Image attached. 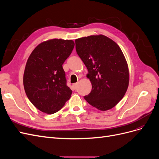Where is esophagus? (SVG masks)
<instances>
[{"instance_id":"1","label":"esophagus","mask_w":159,"mask_h":159,"mask_svg":"<svg viewBox=\"0 0 159 159\" xmlns=\"http://www.w3.org/2000/svg\"><path fill=\"white\" fill-rule=\"evenodd\" d=\"M73 86H74V89H76V88H77V87H78V84H77V83L74 84H73Z\"/></svg>"}]
</instances>
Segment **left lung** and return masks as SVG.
<instances>
[{"instance_id":"1","label":"left lung","mask_w":159,"mask_h":159,"mask_svg":"<svg viewBox=\"0 0 159 159\" xmlns=\"http://www.w3.org/2000/svg\"><path fill=\"white\" fill-rule=\"evenodd\" d=\"M75 42L92 85L85 99L99 110L112 109L124 97L129 81L128 65L121 48L102 34L80 38Z\"/></svg>"}]
</instances>
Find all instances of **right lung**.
I'll list each match as a JSON object with an SVG mask.
<instances>
[{
    "label": "right lung",
    "mask_w": 159,
    "mask_h": 159,
    "mask_svg": "<svg viewBox=\"0 0 159 159\" xmlns=\"http://www.w3.org/2000/svg\"><path fill=\"white\" fill-rule=\"evenodd\" d=\"M74 45L71 40H49L38 45L28 57L24 88L28 99L42 112L56 113L71 97L62 65Z\"/></svg>",
    "instance_id": "add662e5"
}]
</instances>
